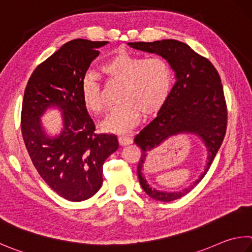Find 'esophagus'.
Returning <instances> with one entry per match:
<instances>
[{
	"label": "esophagus",
	"mask_w": 252,
	"mask_h": 252,
	"mask_svg": "<svg viewBox=\"0 0 252 252\" xmlns=\"http://www.w3.org/2000/svg\"><path fill=\"white\" fill-rule=\"evenodd\" d=\"M119 143L120 145H130L133 143V139L131 138V136H126V135H123V136H119Z\"/></svg>",
	"instance_id": "esophagus-1"
}]
</instances>
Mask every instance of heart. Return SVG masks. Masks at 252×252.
I'll return each mask as SVG.
<instances>
[{
  "mask_svg": "<svg viewBox=\"0 0 252 252\" xmlns=\"http://www.w3.org/2000/svg\"><path fill=\"white\" fill-rule=\"evenodd\" d=\"M110 81L121 82L118 100L120 103L103 122L108 131L123 133L139 122L141 114L149 117L161 109L170 97L173 72L166 59L159 56L119 53L101 67ZM81 98L85 107L94 114L108 110L97 77L88 74L81 81Z\"/></svg>",
  "mask_w": 252,
  "mask_h": 252,
  "instance_id": "1",
  "label": "heart"
}]
</instances>
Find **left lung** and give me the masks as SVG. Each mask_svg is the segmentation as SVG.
<instances>
[{"label": "left lung", "instance_id": "1", "mask_svg": "<svg viewBox=\"0 0 252 252\" xmlns=\"http://www.w3.org/2000/svg\"><path fill=\"white\" fill-rule=\"evenodd\" d=\"M129 46L159 55L175 71L176 82L170 97L159 109L158 117L134 138V143L142 150L136 170L142 189L154 199L172 202L189 193L203 180L225 138L227 106L221 80L216 68L207 58L178 40L135 42L129 43ZM181 133L195 134L204 142L209 151L204 172L193 186L182 192H161L152 189L143 175L147 153L168 137Z\"/></svg>", "mask_w": 252, "mask_h": 252}]
</instances>
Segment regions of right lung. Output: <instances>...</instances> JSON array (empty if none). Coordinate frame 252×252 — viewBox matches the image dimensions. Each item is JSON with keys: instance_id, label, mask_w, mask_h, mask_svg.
Masks as SVG:
<instances>
[{"instance_id": "add662e5", "label": "right lung", "mask_w": 252, "mask_h": 252, "mask_svg": "<svg viewBox=\"0 0 252 252\" xmlns=\"http://www.w3.org/2000/svg\"><path fill=\"white\" fill-rule=\"evenodd\" d=\"M108 42L74 39L36 67L27 82L21 127L27 152L40 177L70 202H82L102 185V165L119 148L113 134H97L81 98V81L98 48ZM63 112L56 137L43 130L40 117L48 107Z\"/></svg>"}]
</instances>
